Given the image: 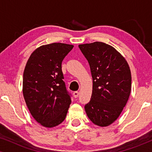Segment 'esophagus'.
<instances>
[{"mask_svg":"<svg viewBox=\"0 0 152 152\" xmlns=\"http://www.w3.org/2000/svg\"><path fill=\"white\" fill-rule=\"evenodd\" d=\"M73 95H74V97H75V98L78 97V96H79V92H78V91H75V92H73Z\"/></svg>","mask_w":152,"mask_h":152,"instance_id":"1","label":"esophagus"}]
</instances>
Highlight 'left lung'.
Masks as SVG:
<instances>
[{
  "instance_id": "1",
  "label": "left lung",
  "mask_w": 152,
  "mask_h": 152,
  "mask_svg": "<svg viewBox=\"0 0 152 152\" xmlns=\"http://www.w3.org/2000/svg\"><path fill=\"white\" fill-rule=\"evenodd\" d=\"M93 77L91 100L84 108L96 125L107 126L121 113L129 97L132 75L127 62L111 45L102 42L79 45Z\"/></svg>"
}]
</instances>
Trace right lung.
<instances>
[{
	"label": "right lung",
	"instance_id": "add662e5",
	"mask_svg": "<svg viewBox=\"0 0 152 152\" xmlns=\"http://www.w3.org/2000/svg\"><path fill=\"white\" fill-rule=\"evenodd\" d=\"M72 48L73 45L61 43L42 45L32 53L25 68V101L34 120L45 127L61 124L71 104L61 63Z\"/></svg>",
	"mask_w": 152,
	"mask_h": 152
}]
</instances>
